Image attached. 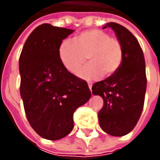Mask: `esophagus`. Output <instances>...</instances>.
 <instances>
[{"label": "esophagus", "instance_id": "obj_1", "mask_svg": "<svg viewBox=\"0 0 160 160\" xmlns=\"http://www.w3.org/2000/svg\"><path fill=\"white\" fill-rule=\"evenodd\" d=\"M88 86H89V88H90V90H91V91H92V83H88Z\"/></svg>", "mask_w": 160, "mask_h": 160}]
</instances>
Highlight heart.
<instances>
[{"mask_svg": "<svg viewBox=\"0 0 160 160\" xmlns=\"http://www.w3.org/2000/svg\"><path fill=\"white\" fill-rule=\"evenodd\" d=\"M60 61L71 73H77L85 62L90 63L78 72V77L93 80L111 76L119 68L123 60V49L117 38L99 29L86 30L78 34L75 41L64 40L58 48Z\"/></svg>", "mask_w": 160, "mask_h": 160, "instance_id": "obj_1", "label": "heart"}]
</instances>
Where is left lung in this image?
<instances>
[{"mask_svg":"<svg viewBox=\"0 0 160 160\" xmlns=\"http://www.w3.org/2000/svg\"><path fill=\"white\" fill-rule=\"evenodd\" d=\"M107 28H112L122 45L123 60L112 76L94 83L92 90L104 102L98 113L101 128L112 136H123L136 126L143 108L147 86L144 56L128 29L114 22L103 29Z\"/></svg>","mask_w":160,"mask_h":160,"instance_id":"8db88e82","label":"left lung"}]
</instances>
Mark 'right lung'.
Masks as SVG:
<instances>
[{"mask_svg":"<svg viewBox=\"0 0 160 160\" xmlns=\"http://www.w3.org/2000/svg\"><path fill=\"white\" fill-rule=\"evenodd\" d=\"M72 29L42 24L26 41L19 58L20 95L30 126L41 137L56 141L74 127L73 115L91 98L87 83L65 68L58 56Z\"/></svg>","mask_w":160,"mask_h":160,"instance_id":"add662e5","label":"right lung"}]
</instances>
